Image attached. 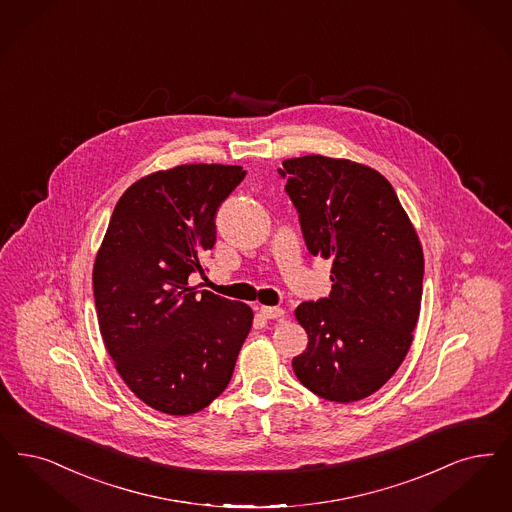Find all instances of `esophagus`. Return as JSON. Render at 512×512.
Here are the masks:
<instances>
[{
	"label": "esophagus",
	"instance_id": "esophagus-1",
	"mask_svg": "<svg viewBox=\"0 0 512 512\" xmlns=\"http://www.w3.org/2000/svg\"><path fill=\"white\" fill-rule=\"evenodd\" d=\"M259 312L268 318V320H280V318H284V308L280 307H261L259 308Z\"/></svg>",
	"mask_w": 512,
	"mask_h": 512
}]
</instances>
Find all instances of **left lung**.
Segmentation results:
<instances>
[{"label": "left lung", "instance_id": "obj_1", "mask_svg": "<svg viewBox=\"0 0 512 512\" xmlns=\"http://www.w3.org/2000/svg\"><path fill=\"white\" fill-rule=\"evenodd\" d=\"M278 169L312 255L331 259V293L295 316L308 347L297 379L329 402L381 389L408 354L423 295V249L392 184L375 169L326 156Z\"/></svg>", "mask_w": 512, "mask_h": 512}]
</instances>
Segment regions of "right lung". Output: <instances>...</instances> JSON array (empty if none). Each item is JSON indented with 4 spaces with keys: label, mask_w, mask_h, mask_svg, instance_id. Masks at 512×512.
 <instances>
[{
    "label": "right lung",
    "mask_w": 512,
    "mask_h": 512,
    "mask_svg": "<svg viewBox=\"0 0 512 512\" xmlns=\"http://www.w3.org/2000/svg\"><path fill=\"white\" fill-rule=\"evenodd\" d=\"M240 165H179L129 186L93 266L104 345L125 385L150 408L190 415L230 383L251 308L188 286L205 274L215 217L244 181Z\"/></svg>",
    "instance_id": "1"
}]
</instances>
